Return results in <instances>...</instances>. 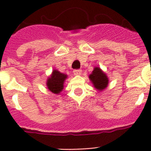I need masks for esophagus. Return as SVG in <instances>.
<instances>
[{"label": "esophagus", "instance_id": "1", "mask_svg": "<svg viewBox=\"0 0 151 151\" xmlns=\"http://www.w3.org/2000/svg\"><path fill=\"white\" fill-rule=\"evenodd\" d=\"M73 73L75 75H81V70H73Z\"/></svg>", "mask_w": 151, "mask_h": 151}]
</instances>
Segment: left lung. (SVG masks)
<instances>
[{
  "instance_id": "8db88e82",
  "label": "left lung",
  "mask_w": 151,
  "mask_h": 151,
  "mask_svg": "<svg viewBox=\"0 0 151 151\" xmlns=\"http://www.w3.org/2000/svg\"><path fill=\"white\" fill-rule=\"evenodd\" d=\"M89 78L93 84L94 87L100 91L104 89L109 84V79L106 74L104 73L99 67L94 68L93 73L89 75Z\"/></svg>"
}]
</instances>
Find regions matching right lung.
<instances>
[{"mask_svg": "<svg viewBox=\"0 0 151 151\" xmlns=\"http://www.w3.org/2000/svg\"><path fill=\"white\" fill-rule=\"evenodd\" d=\"M67 76L60 73L59 71L54 70L52 75L48 78L47 86L48 89L51 91L53 93L58 94L63 89V83Z\"/></svg>", "mask_w": 151, "mask_h": 151, "instance_id": "obj_1", "label": "right lung"}]
</instances>
